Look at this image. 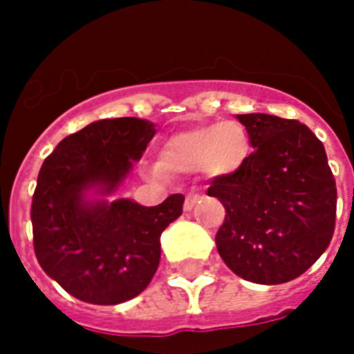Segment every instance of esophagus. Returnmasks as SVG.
Returning <instances> with one entry per match:
<instances>
[{
	"mask_svg": "<svg viewBox=\"0 0 354 354\" xmlns=\"http://www.w3.org/2000/svg\"><path fill=\"white\" fill-rule=\"evenodd\" d=\"M198 198H201V195H196V193H189V195L185 196V202H183V209H185V212H191V209L195 207L196 202H198Z\"/></svg>",
	"mask_w": 354,
	"mask_h": 354,
	"instance_id": "1",
	"label": "esophagus"
}]
</instances>
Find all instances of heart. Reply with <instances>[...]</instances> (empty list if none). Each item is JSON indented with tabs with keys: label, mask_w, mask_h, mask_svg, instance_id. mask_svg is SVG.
<instances>
[{
	"label": "heart",
	"mask_w": 354,
	"mask_h": 354,
	"mask_svg": "<svg viewBox=\"0 0 354 354\" xmlns=\"http://www.w3.org/2000/svg\"><path fill=\"white\" fill-rule=\"evenodd\" d=\"M250 153V139L245 126L234 120L209 124L171 135L159 150L153 176L193 174L230 176L241 169Z\"/></svg>",
	"instance_id": "1"
}]
</instances>
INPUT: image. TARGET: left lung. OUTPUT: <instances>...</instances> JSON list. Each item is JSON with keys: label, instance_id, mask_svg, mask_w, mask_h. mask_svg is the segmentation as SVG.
<instances>
[{"label": "left lung", "instance_id": "1", "mask_svg": "<svg viewBox=\"0 0 354 354\" xmlns=\"http://www.w3.org/2000/svg\"><path fill=\"white\" fill-rule=\"evenodd\" d=\"M254 152L230 176L212 180L223 202L215 236L225 263L254 284H284L314 266L333 239L336 182L323 142L299 120L237 115Z\"/></svg>", "mask_w": 354, "mask_h": 354}]
</instances>
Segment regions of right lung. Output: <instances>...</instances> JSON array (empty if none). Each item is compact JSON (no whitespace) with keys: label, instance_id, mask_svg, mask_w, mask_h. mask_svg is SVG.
Returning <instances> with one entry per match:
<instances>
[{"label":"right lung","instance_id":"obj_1","mask_svg":"<svg viewBox=\"0 0 354 354\" xmlns=\"http://www.w3.org/2000/svg\"><path fill=\"white\" fill-rule=\"evenodd\" d=\"M153 135L156 126L142 118L96 120L64 137L40 167L31 204L35 254L44 273L83 303L118 304L147 290L161 258V232L182 215L183 195L152 207L104 198Z\"/></svg>","mask_w":354,"mask_h":354}]
</instances>
